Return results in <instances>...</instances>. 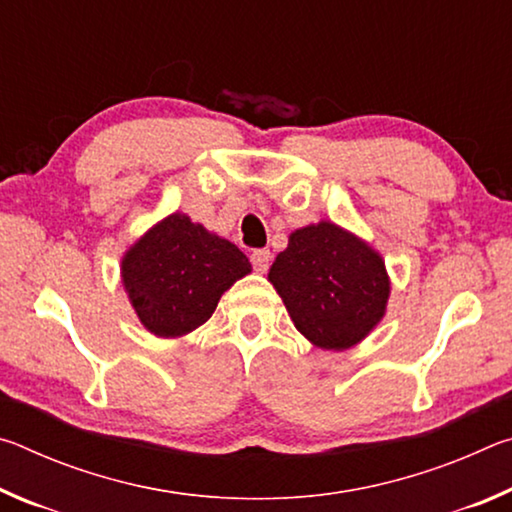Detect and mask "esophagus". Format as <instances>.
Masks as SVG:
<instances>
[{"mask_svg":"<svg viewBox=\"0 0 512 512\" xmlns=\"http://www.w3.org/2000/svg\"><path fill=\"white\" fill-rule=\"evenodd\" d=\"M250 262H253V268L257 273H266L268 264H271V253H268L266 248H259L253 255H250Z\"/></svg>","mask_w":512,"mask_h":512,"instance_id":"obj_1","label":"esophagus"}]
</instances>
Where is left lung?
I'll return each mask as SVG.
<instances>
[{
    "label": "left lung",
    "instance_id": "obj_1",
    "mask_svg": "<svg viewBox=\"0 0 512 512\" xmlns=\"http://www.w3.org/2000/svg\"><path fill=\"white\" fill-rule=\"evenodd\" d=\"M268 280L298 332L323 350H348L366 339L391 293L381 255L332 221L291 232Z\"/></svg>",
    "mask_w": 512,
    "mask_h": 512
}]
</instances>
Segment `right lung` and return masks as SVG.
I'll return each mask as SVG.
<instances>
[{
    "label": "right lung",
    "instance_id": "obj_1",
    "mask_svg": "<svg viewBox=\"0 0 512 512\" xmlns=\"http://www.w3.org/2000/svg\"><path fill=\"white\" fill-rule=\"evenodd\" d=\"M248 273V257L235 244L180 212L155 223L121 259L128 300L142 325L160 339L201 327L223 293Z\"/></svg>",
    "mask_w": 512,
    "mask_h": 512
}]
</instances>
